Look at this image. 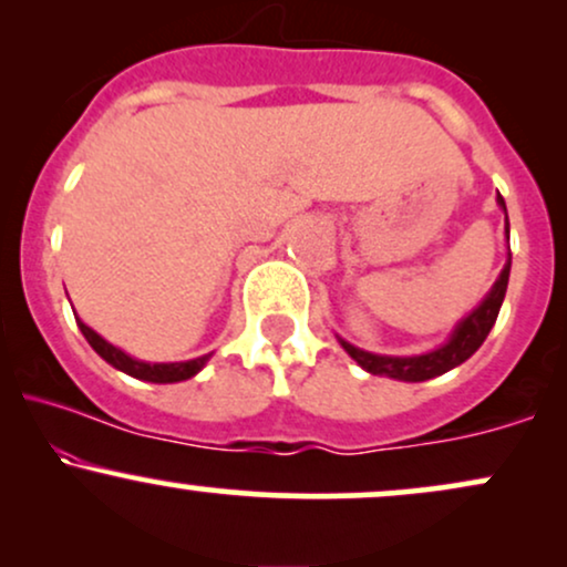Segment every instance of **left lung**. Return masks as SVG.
<instances>
[{"mask_svg": "<svg viewBox=\"0 0 567 567\" xmlns=\"http://www.w3.org/2000/svg\"><path fill=\"white\" fill-rule=\"evenodd\" d=\"M498 205L504 207V197H498ZM506 239H509V218H506ZM509 269H512V252H506V264L501 269V275L487 296L483 298V303L472 311L470 317H464L458 324H455L453 336L442 343L440 349L426 351V354H415V357H389V354H373V351L357 349L351 347L349 341L338 338L341 347L347 349V354L357 362L362 370L373 375H386V379H396V381H429L437 379V375L447 373V370L458 368L461 362H466L470 357L483 347V341L491 333V328L496 324L498 309L504 303L506 296V285H509Z\"/></svg>", "mask_w": 567, "mask_h": 567, "instance_id": "8db88e82", "label": "left lung"}]
</instances>
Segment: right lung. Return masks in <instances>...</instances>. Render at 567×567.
Masks as SVG:
<instances>
[{
  "mask_svg": "<svg viewBox=\"0 0 567 567\" xmlns=\"http://www.w3.org/2000/svg\"><path fill=\"white\" fill-rule=\"evenodd\" d=\"M76 324H80L82 336L87 338L90 347H93L97 354L109 362V365H114L116 370H122V373L133 375V379H138V381H152V383L186 381V379H192V375H197L199 370L205 368V362L210 360V354H202V357H197V360H186V362H143V360H135V357L125 354L122 349H116L114 343H109L106 338L97 336L95 330L87 328L82 320H76Z\"/></svg>",
  "mask_w": 567,
  "mask_h": 567,
  "instance_id": "1",
  "label": "right lung"
}]
</instances>
